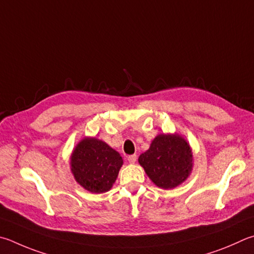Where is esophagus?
I'll use <instances>...</instances> for the list:
<instances>
[{
  "mask_svg": "<svg viewBox=\"0 0 254 254\" xmlns=\"http://www.w3.org/2000/svg\"><path fill=\"white\" fill-rule=\"evenodd\" d=\"M127 161L130 163H134L136 161V155L135 154H132V155H128L127 156Z\"/></svg>",
  "mask_w": 254,
  "mask_h": 254,
  "instance_id": "obj_1",
  "label": "esophagus"
}]
</instances>
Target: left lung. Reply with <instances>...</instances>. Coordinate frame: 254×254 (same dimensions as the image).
<instances>
[{
    "instance_id": "obj_1",
    "label": "left lung",
    "mask_w": 254,
    "mask_h": 254,
    "mask_svg": "<svg viewBox=\"0 0 254 254\" xmlns=\"http://www.w3.org/2000/svg\"><path fill=\"white\" fill-rule=\"evenodd\" d=\"M139 163L152 182L162 189H173L186 181L193 165L192 150L179 134H159L150 149L139 156Z\"/></svg>"
}]
</instances>
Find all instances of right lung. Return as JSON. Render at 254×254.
Here are the masks:
<instances>
[{"mask_svg":"<svg viewBox=\"0 0 254 254\" xmlns=\"http://www.w3.org/2000/svg\"><path fill=\"white\" fill-rule=\"evenodd\" d=\"M122 164L119 152L95 137L81 140L71 155V171L75 181L92 193L109 191Z\"/></svg>","mask_w":254,"mask_h":254,"instance_id":"1","label":"right lung"}]
</instances>
